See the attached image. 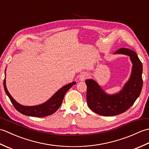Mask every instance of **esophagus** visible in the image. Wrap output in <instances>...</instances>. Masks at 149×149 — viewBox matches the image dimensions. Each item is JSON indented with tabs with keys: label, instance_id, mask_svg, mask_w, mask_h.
Listing matches in <instances>:
<instances>
[{
	"label": "esophagus",
	"instance_id": "obj_1",
	"mask_svg": "<svg viewBox=\"0 0 149 149\" xmlns=\"http://www.w3.org/2000/svg\"><path fill=\"white\" fill-rule=\"evenodd\" d=\"M88 77V74H86V73H83L79 77V79L81 81H84Z\"/></svg>",
	"mask_w": 149,
	"mask_h": 149
}]
</instances>
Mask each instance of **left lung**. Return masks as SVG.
I'll use <instances>...</instances> for the list:
<instances>
[{
    "instance_id": "1",
    "label": "left lung",
    "mask_w": 149,
    "mask_h": 149,
    "mask_svg": "<svg viewBox=\"0 0 149 149\" xmlns=\"http://www.w3.org/2000/svg\"><path fill=\"white\" fill-rule=\"evenodd\" d=\"M115 54L129 56L132 63L130 78L120 92L107 94L96 81H85L88 106L94 113L102 116H115L126 111L140 95L143 86V66L136 53L129 49L121 48Z\"/></svg>"
}]
</instances>
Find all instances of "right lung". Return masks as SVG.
<instances>
[{
    "label": "right lung",
    "instance_id": "right-lung-1",
    "mask_svg": "<svg viewBox=\"0 0 149 149\" xmlns=\"http://www.w3.org/2000/svg\"><path fill=\"white\" fill-rule=\"evenodd\" d=\"M75 83H76V82H72L71 83L65 85V86L62 87L61 89H59L56 93H54V95L50 99L47 100V102L40 104V105L34 106H25L18 104L8 92L7 88H6L5 79L4 80V88L6 93L9 97L15 108L18 112L27 116L34 117H44L52 115V114L54 113L59 109V107L61 105L63 102V98H64L66 91L73 85L75 84Z\"/></svg>",
    "mask_w": 149,
    "mask_h": 149
}]
</instances>
